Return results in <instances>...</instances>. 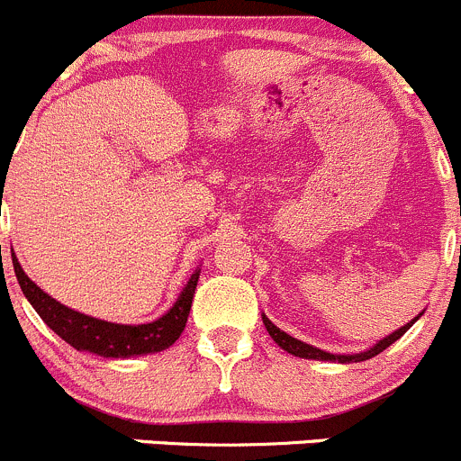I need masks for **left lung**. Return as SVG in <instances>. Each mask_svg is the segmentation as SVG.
<instances>
[{"label":"left lung","mask_w":461,"mask_h":461,"mask_svg":"<svg viewBox=\"0 0 461 461\" xmlns=\"http://www.w3.org/2000/svg\"><path fill=\"white\" fill-rule=\"evenodd\" d=\"M419 318H421V313H419L417 318H412V321H410L408 325H403V327H401V330L392 331L390 336H385L384 340H379V343H376L375 348L366 349V352H361V354H330V352H322V349L313 348V345H307V343H303V340L294 339V336H289V334H286V331H282L280 327H276V325H273V322L268 321L267 316H262V321H264V327H267V331H268V334H271V339L276 340V343L280 345V348L285 349V352L294 354V357H300V358H313V361H334V363H336V361H339V363H361V361H367V358L376 357V354H381V352H384V349L390 348V345L394 343V340H399L401 336H403L405 331H408L410 327H412L414 322L419 321Z\"/></svg>","instance_id":"left-lung-1"}]
</instances>
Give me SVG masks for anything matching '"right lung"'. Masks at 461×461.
I'll list each match as a JSON object with an SVG mask.
<instances>
[{
  "instance_id": "obj_1",
  "label": "right lung",
  "mask_w": 461,
  "mask_h": 461,
  "mask_svg": "<svg viewBox=\"0 0 461 461\" xmlns=\"http://www.w3.org/2000/svg\"><path fill=\"white\" fill-rule=\"evenodd\" d=\"M13 268H15L17 282H20L22 291H24L26 300L33 304L35 312L40 313L44 322L60 336L65 343L76 348L77 352H91L95 357L103 358H130V357H143V354L163 352L175 340L179 339L184 331L185 322H188L190 307H193V295L197 289V280L202 268L190 276L188 285L179 294L176 303L172 304L170 312L163 313L158 321L148 322V325H118V322L98 321V318L85 316V313L74 312V309L65 307L44 294L33 280L24 273V268L17 262L15 253H13Z\"/></svg>"
}]
</instances>
